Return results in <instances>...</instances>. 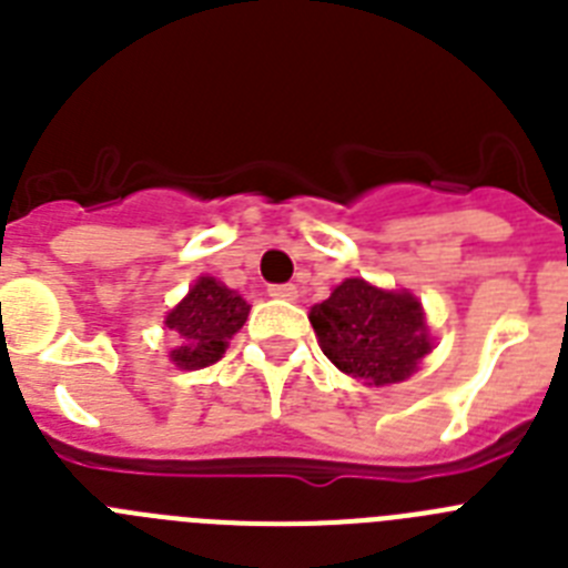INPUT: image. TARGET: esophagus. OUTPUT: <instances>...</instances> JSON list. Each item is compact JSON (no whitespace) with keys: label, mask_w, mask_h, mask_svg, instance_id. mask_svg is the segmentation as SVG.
Listing matches in <instances>:
<instances>
[{"label":"esophagus","mask_w":568,"mask_h":568,"mask_svg":"<svg viewBox=\"0 0 568 568\" xmlns=\"http://www.w3.org/2000/svg\"><path fill=\"white\" fill-rule=\"evenodd\" d=\"M267 295L278 301H295L298 298V287H295V284H270Z\"/></svg>","instance_id":"esophagus-1"}]
</instances>
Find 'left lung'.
<instances>
[{
    "label": "left lung",
    "instance_id": "1",
    "mask_svg": "<svg viewBox=\"0 0 568 568\" xmlns=\"http://www.w3.org/2000/svg\"><path fill=\"white\" fill-rule=\"evenodd\" d=\"M318 344L341 373L366 386L400 384L433 353L424 307L406 290L346 278L310 310Z\"/></svg>",
    "mask_w": 568,
    "mask_h": 568
}]
</instances>
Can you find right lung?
Instances as JSON below:
<instances>
[{"label":"right lung","instance_id":"right-lung-1","mask_svg":"<svg viewBox=\"0 0 568 568\" xmlns=\"http://www.w3.org/2000/svg\"><path fill=\"white\" fill-rule=\"evenodd\" d=\"M247 315L250 304L235 290L202 275L164 318V324L179 335V346L170 349V361L179 369L215 364L230 346V338L244 327Z\"/></svg>","mask_w":568,"mask_h":568}]
</instances>
